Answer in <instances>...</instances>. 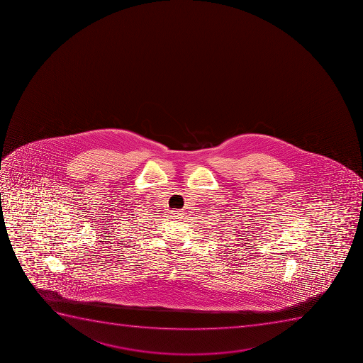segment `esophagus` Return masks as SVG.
Here are the masks:
<instances>
[{"instance_id": "1", "label": "esophagus", "mask_w": 363, "mask_h": 363, "mask_svg": "<svg viewBox=\"0 0 363 363\" xmlns=\"http://www.w3.org/2000/svg\"><path fill=\"white\" fill-rule=\"evenodd\" d=\"M172 218L175 220H181L184 216H182V213L174 211V212H172Z\"/></svg>"}]
</instances>
